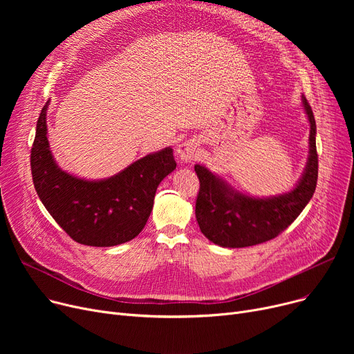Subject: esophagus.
I'll return each mask as SVG.
<instances>
[{
    "instance_id": "obj_1",
    "label": "esophagus",
    "mask_w": 354,
    "mask_h": 354,
    "mask_svg": "<svg viewBox=\"0 0 354 354\" xmlns=\"http://www.w3.org/2000/svg\"><path fill=\"white\" fill-rule=\"evenodd\" d=\"M196 147H198V140H195V139L182 142L176 149L178 158L185 163L192 162L196 158Z\"/></svg>"
}]
</instances>
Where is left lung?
Wrapping results in <instances>:
<instances>
[{
    "instance_id": "obj_1",
    "label": "left lung",
    "mask_w": 354,
    "mask_h": 354,
    "mask_svg": "<svg viewBox=\"0 0 354 354\" xmlns=\"http://www.w3.org/2000/svg\"><path fill=\"white\" fill-rule=\"evenodd\" d=\"M303 106L310 122V155L303 178L291 192L264 199L251 198L234 191L205 166L195 165L199 179L195 215L202 234L214 244L244 248L267 243L287 230L310 202L317 185L319 156L315 120L304 96Z\"/></svg>"
}]
</instances>
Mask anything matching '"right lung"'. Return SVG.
I'll list each match as a JSON object with an SVG mask.
<instances>
[{"instance_id": "1", "label": "right lung", "mask_w": 354, "mask_h": 354, "mask_svg": "<svg viewBox=\"0 0 354 354\" xmlns=\"http://www.w3.org/2000/svg\"><path fill=\"white\" fill-rule=\"evenodd\" d=\"M47 103L37 120L31 147L34 188L54 221L76 243L113 247L133 239L146 225L159 183L176 162L171 147L147 155L104 180H84L55 165L46 124Z\"/></svg>"}]
</instances>
